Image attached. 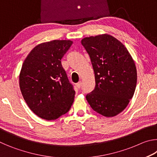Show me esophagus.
<instances>
[{
    "label": "esophagus",
    "instance_id": "obj_1",
    "mask_svg": "<svg viewBox=\"0 0 157 157\" xmlns=\"http://www.w3.org/2000/svg\"><path fill=\"white\" fill-rule=\"evenodd\" d=\"M81 86H82V82H79L78 83L76 84V86H77V88H78V89H80Z\"/></svg>",
    "mask_w": 157,
    "mask_h": 157
}]
</instances>
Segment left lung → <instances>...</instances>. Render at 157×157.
Returning a JSON list of instances; mask_svg holds the SVG:
<instances>
[{
  "label": "left lung",
  "mask_w": 157,
  "mask_h": 157,
  "mask_svg": "<svg viewBox=\"0 0 157 157\" xmlns=\"http://www.w3.org/2000/svg\"><path fill=\"white\" fill-rule=\"evenodd\" d=\"M81 44L95 74V89L86 95V100L101 115H118L128 105L136 89L137 71L132 55L120 41L107 34L85 37Z\"/></svg>",
  "instance_id": "8db88e82"
}]
</instances>
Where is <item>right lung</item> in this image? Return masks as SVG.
Wrapping results in <instances>:
<instances>
[{
  "label": "right lung",
  "mask_w": 157,
  "mask_h": 157,
  "mask_svg": "<svg viewBox=\"0 0 157 157\" xmlns=\"http://www.w3.org/2000/svg\"><path fill=\"white\" fill-rule=\"evenodd\" d=\"M72 44L71 40L40 44L23 62L19 74L21 94L31 111L42 119H57L74 101L75 92L61 63Z\"/></svg>",
  "instance_id": "add662e5"
}]
</instances>
